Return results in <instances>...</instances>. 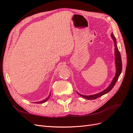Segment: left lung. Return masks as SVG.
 Returning a JSON list of instances; mask_svg holds the SVG:
<instances>
[{
	"label": "left lung",
	"mask_w": 133,
	"mask_h": 133,
	"mask_svg": "<svg viewBox=\"0 0 133 133\" xmlns=\"http://www.w3.org/2000/svg\"><path fill=\"white\" fill-rule=\"evenodd\" d=\"M111 37L113 40L114 41V46H115V64H116V74L114 76V78L113 79V80H112V82L111 83V84H110V85L109 86L107 89H105L104 90H103V91L99 92L98 94H94V95H83L79 94V92H77L78 94H79V95H80L82 97L85 98L88 100H94L95 99L98 98L100 97V96H103V95L107 94V92H108L109 91H110L112 89V88L114 87V86L115 85V84H116V82L119 77V76L121 74V72L122 70V59H121V55H120V53L118 50V48L117 46V45H116V39L115 37H114V35L113 34H111Z\"/></svg>",
	"instance_id": "obj_1"
}]
</instances>
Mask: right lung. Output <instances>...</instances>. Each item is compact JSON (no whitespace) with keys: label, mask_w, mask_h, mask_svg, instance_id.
<instances>
[{"label":"right lung","mask_w":133,"mask_h":133,"mask_svg":"<svg viewBox=\"0 0 133 133\" xmlns=\"http://www.w3.org/2000/svg\"><path fill=\"white\" fill-rule=\"evenodd\" d=\"M50 94H51V93H50V95H49V96H48V97L46 99H45V100H42V101L39 102H36V103H37V104H41V103H44V102H45L46 101H47L48 99L50 98Z\"/></svg>","instance_id":"right-lung-1"}]
</instances>
